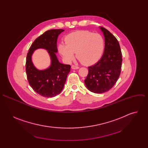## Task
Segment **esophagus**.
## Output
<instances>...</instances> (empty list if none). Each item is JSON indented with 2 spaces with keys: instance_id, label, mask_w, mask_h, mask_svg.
<instances>
[{
  "instance_id": "34e87169",
  "label": "esophagus",
  "mask_w": 148,
  "mask_h": 148,
  "mask_svg": "<svg viewBox=\"0 0 148 148\" xmlns=\"http://www.w3.org/2000/svg\"><path fill=\"white\" fill-rule=\"evenodd\" d=\"M79 67L78 66H75V65H72L71 66V69L73 70H76V69H78Z\"/></svg>"
}]
</instances>
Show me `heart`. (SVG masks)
Returning <instances> with one entry per match:
<instances>
[{"label":"heart","instance_id":"b5f03b06","mask_svg":"<svg viewBox=\"0 0 148 148\" xmlns=\"http://www.w3.org/2000/svg\"><path fill=\"white\" fill-rule=\"evenodd\" d=\"M66 43H61L58 50L64 60L70 62L77 58L83 64L91 65L101 57L104 49V40L99 33L88 30H78L68 34Z\"/></svg>","mask_w":148,"mask_h":148}]
</instances>
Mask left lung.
<instances>
[{
  "label": "left lung",
  "mask_w": 148,
  "mask_h": 148,
  "mask_svg": "<svg viewBox=\"0 0 148 148\" xmlns=\"http://www.w3.org/2000/svg\"><path fill=\"white\" fill-rule=\"evenodd\" d=\"M105 37V49L101 59L88 67L85 82L91 92L101 94L111 90L119 77L122 66V53L116 37L104 27H100Z\"/></svg>",
  "instance_id": "1"
}]
</instances>
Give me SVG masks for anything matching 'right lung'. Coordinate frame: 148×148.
Listing matches in <instances>:
<instances>
[{"label": "right lung", "instance_id": "right-lung-1", "mask_svg": "<svg viewBox=\"0 0 148 148\" xmlns=\"http://www.w3.org/2000/svg\"><path fill=\"white\" fill-rule=\"evenodd\" d=\"M64 31L52 29L45 32L34 41L27 55L26 71L29 83L35 92L44 97L51 98L59 94L70 71V65L61 64L56 55L58 36ZM37 48L46 49L50 54L51 65L46 70L38 71L32 64L31 56Z\"/></svg>", "mask_w": 148, "mask_h": 148}]
</instances>
